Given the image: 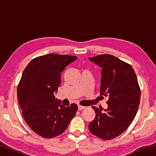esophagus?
<instances>
[{
    "label": "esophagus",
    "mask_w": 156,
    "mask_h": 156,
    "mask_svg": "<svg viewBox=\"0 0 156 156\" xmlns=\"http://www.w3.org/2000/svg\"><path fill=\"white\" fill-rule=\"evenodd\" d=\"M78 110H79V111H81V110L85 109L86 107H83V106H81V105H78Z\"/></svg>",
    "instance_id": "1"
}]
</instances>
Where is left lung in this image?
Segmentation results:
<instances>
[{
    "mask_svg": "<svg viewBox=\"0 0 156 156\" xmlns=\"http://www.w3.org/2000/svg\"><path fill=\"white\" fill-rule=\"evenodd\" d=\"M102 68L100 95L109 97L108 108L96 112L89 129L93 135L105 140L115 138L133 120L140 100V89L131 65L110 54L89 58Z\"/></svg>",
    "mask_w": 156,
    "mask_h": 156,
    "instance_id": "1",
    "label": "left lung"
}]
</instances>
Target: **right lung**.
I'll return each mask as SVG.
<instances>
[{
    "instance_id": "add662e5",
    "label": "right lung",
    "mask_w": 156,
    "mask_h": 156,
    "mask_svg": "<svg viewBox=\"0 0 156 156\" xmlns=\"http://www.w3.org/2000/svg\"><path fill=\"white\" fill-rule=\"evenodd\" d=\"M70 55L49 54L32 59L25 67L17 88L23 118L31 130L44 138L62 134L78 110L55 99L65 67L76 60Z\"/></svg>"
}]
</instances>
